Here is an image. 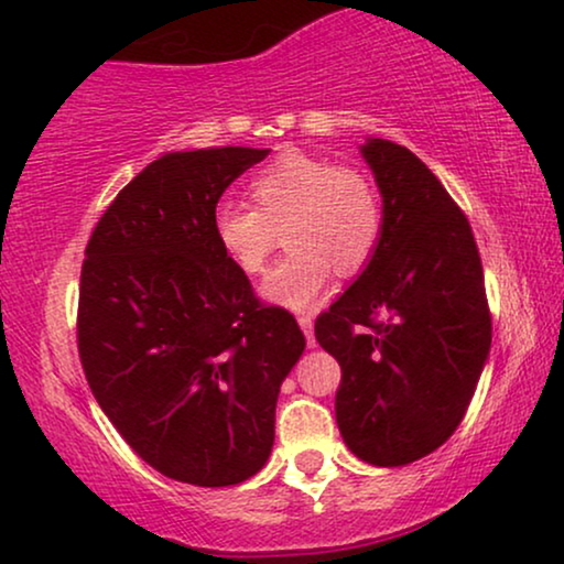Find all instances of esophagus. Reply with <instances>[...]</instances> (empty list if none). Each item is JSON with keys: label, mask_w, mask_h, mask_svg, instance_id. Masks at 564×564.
Segmentation results:
<instances>
[{"label": "esophagus", "mask_w": 564, "mask_h": 564, "mask_svg": "<svg viewBox=\"0 0 564 564\" xmlns=\"http://www.w3.org/2000/svg\"><path fill=\"white\" fill-rule=\"evenodd\" d=\"M297 324H300V328H303V332H305V339H308V347L316 345V339H313V316H311V313H300Z\"/></svg>", "instance_id": "1"}]
</instances>
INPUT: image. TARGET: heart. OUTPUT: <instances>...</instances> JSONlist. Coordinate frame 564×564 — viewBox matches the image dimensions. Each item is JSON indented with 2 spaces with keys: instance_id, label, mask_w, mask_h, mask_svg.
I'll use <instances>...</instances> for the list:
<instances>
[{
  "instance_id": "b5f03b06",
  "label": "heart",
  "mask_w": 564,
  "mask_h": 564,
  "mask_svg": "<svg viewBox=\"0 0 564 564\" xmlns=\"http://www.w3.org/2000/svg\"><path fill=\"white\" fill-rule=\"evenodd\" d=\"M248 199L251 207L217 204L212 236L238 272L259 276L282 230L290 251L267 276L264 295L284 308H311L332 272H362L383 240V199L357 165L288 150L248 181Z\"/></svg>"
}]
</instances>
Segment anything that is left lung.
Instances as JSON below:
<instances>
[{"instance_id": "8db88e82", "label": "left lung", "mask_w": 564, "mask_h": 564, "mask_svg": "<svg viewBox=\"0 0 564 564\" xmlns=\"http://www.w3.org/2000/svg\"><path fill=\"white\" fill-rule=\"evenodd\" d=\"M386 230L352 288L316 318L341 368L336 425L349 451L404 466L456 433L492 341L485 272L464 209L414 152L368 139Z\"/></svg>"}]
</instances>
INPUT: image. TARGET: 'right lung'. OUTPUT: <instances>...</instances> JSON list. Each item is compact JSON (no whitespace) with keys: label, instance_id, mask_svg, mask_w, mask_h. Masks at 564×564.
<instances>
[{"label":"right lung","instance_id":"1","mask_svg":"<svg viewBox=\"0 0 564 564\" xmlns=\"http://www.w3.org/2000/svg\"><path fill=\"white\" fill-rule=\"evenodd\" d=\"M269 150L171 152L119 192L79 274L77 349L93 397L152 469L196 487L253 477L305 336L225 259L212 215Z\"/></svg>","mask_w":564,"mask_h":564}]
</instances>
